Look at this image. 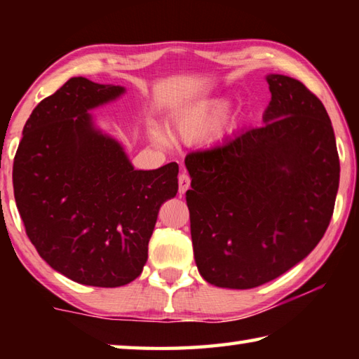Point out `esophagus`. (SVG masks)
Returning <instances> with one entry per match:
<instances>
[{"instance_id": "34e87169", "label": "esophagus", "mask_w": 359, "mask_h": 359, "mask_svg": "<svg viewBox=\"0 0 359 359\" xmlns=\"http://www.w3.org/2000/svg\"><path fill=\"white\" fill-rule=\"evenodd\" d=\"M190 184H191L190 175H188L187 172H182L179 175V193L185 194V191L188 190V188H190Z\"/></svg>"}]
</instances>
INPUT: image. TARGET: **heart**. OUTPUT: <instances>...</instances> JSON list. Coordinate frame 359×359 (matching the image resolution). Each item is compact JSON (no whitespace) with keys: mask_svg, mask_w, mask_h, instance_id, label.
Returning <instances> with one entry per match:
<instances>
[{"mask_svg":"<svg viewBox=\"0 0 359 359\" xmlns=\"http://www.w3.org/2000/svg\"><path fill=\"white\" fill-rule=\"evenodd\" d=\"M224 109H226L224 104L218 102V104L204 107L201 111L187 114L172 125V135L184 142L201 141V139L208 137L217 130L224 114ZM154 135L158 141L165 142V136L160 131H154Z\"/></svg>","mask_w":359,"mask_h":359,"instance_id":"obj_1","label":"heart"}]
</instances>
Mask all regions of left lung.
Instances as JSON below:
<instances>
[{
	"label": "left lung",
	"instance_id": "8db88e82",
	"mask_svg": "<svg viewBox=\"0 0 359 359\" xmlns=\"http://www.w3.org/2000/svg\"><path fill=\"white\" fill-rule=\"evenodd\" d=\"M267 83L263 126L185 158L194 259L215 287L274 280L317 247L334 212L340 165L323 102L288 76Z\"/></svg>",
	"mask_w": 359,
	"mask_h": 359
}]
</instances>
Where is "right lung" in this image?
<instances>
[{"label": "right lung", "mask_w": 359, "mask_h": 359, "mask_svg": "<svg viewBox=\"0 0 359 359\" xmlns=\"http://www.w3.org/2000/svg\"><path fill=\"white\" fill-rule=\"evenodd\" d=\"M125 92L72 77L23 126L12 168L28 239L71 280L115 288L141 276L161 204L177 194V163L136 171L87 111Z\"/></svg>", "instance_id": "obj_1"}]
</instances>
